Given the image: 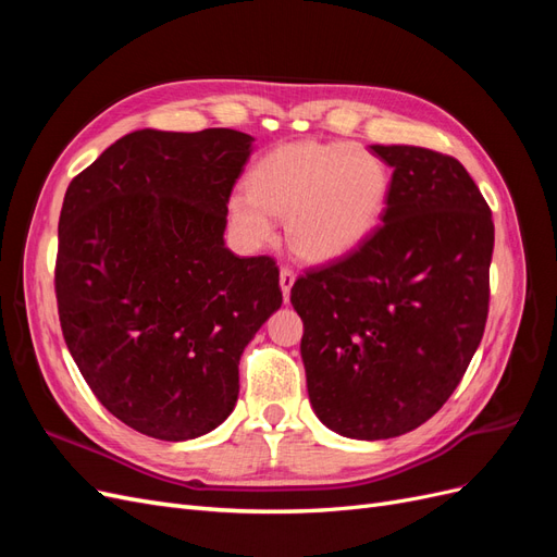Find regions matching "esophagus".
<instances>
[{
  "label": "esophagus",
  "instance_id": "1",
  "mask_svg": "<svg viewBox=\"0 0 557 557\" xmlns=\"http://www.w3.org/2000/svg\"><path fill=\"white\" fill-rule=\"evenodd\" d=\"M295 272L290 267H281V274H278V283H281V290H283V297L288 299V295H290V288H293V283H295Z\"/></svg>",
  "mask_w": 557,
  "mask_h": 557
}]
</instances>
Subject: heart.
Masks as SVG:
<instances>
[{
	"label": "heart",
	"instance_id": "1",
	"mask_svg": "<svg viewBox=\"0 0 557 557\" xmlns=\"http://www.w3.org/2000/svg\"><path fill=\"white\" fill-rule=\"evenodd\" d=\"M391 172L367 148L346 141H293L267 153L248 190L227 197L232 232L258 248L274 237V215H288L297 256L330 262L360 246L379 223Z\"/></svg>",
	"mask_w": 557,
	"mask_h": 557
}]
</instances>
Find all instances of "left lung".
<instances>
[{"instance_id":"8db88e82","label":"left lung","mask_w":557,"mask_h":557,"mask_svg":"<svg viewBox=\"0 0 557 557\" xmlns=\"http://www.w3.org/2000/svg\"><path fill=\"white\" fill-rule=\"evenodd\" d=\"M393 166L383 225L290 290L301 360L323 425L391 440L458 387L491 301L495 225L465 166L420 146H369Z\"/></svg>"}]
</instances>
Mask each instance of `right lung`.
Wrapping results in <instances>:
<instances>
[{
	"label": "right lung",
	"mask_w": 557,
	"mask_h": 557,
	"mask_svg": "<svg viewBox=\"0 0 557 557\" xmlns=\"http://www.w3.org/2000/svg\"><path fill=\"white\" fill-rule=\"evenodd\" d=\"M250 134L137 129L66 188L55 260L66 348L95 397L162 442L218 428L239 360L281 309L272 258L225 248Z\"/></svg>",
	"instance_id": "1"
}]
</instances>
